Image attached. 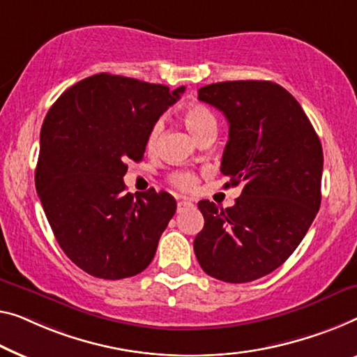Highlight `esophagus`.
Returning <instances> with one entry per match:
<instances>
[{
    "instance_id": "34e87169",
    "label": "esophagus",
    "mask_w": 357,
    "mask_h": 357,
    "mask_svg": "<svg viewBox=\"0 0 357 357\" xmlns=\"http://www.w3.org/2000/svg\"><path fill=\"white\" fill-rule=\"evenodd\" d=\"M190 206H192V202H190V200H188V199L179 200L178 202V213L188 210V208H190Z\"/></svg>"
}]
</instances>
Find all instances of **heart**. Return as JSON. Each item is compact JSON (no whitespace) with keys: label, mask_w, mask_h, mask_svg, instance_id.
<instances>
[{"label":"heart","mask_w":357,"mask_h":357,"mask_svg":"<svg viewBox=\"0 0 357 357\" xmlns=\"http://www.w3.org/2000/svg\"><path fill=\"white\" fill-rule=\"evenodd\" d=\"M181 116H183L184 125L188 126L190 135H192L197 141L202 139V137L206 135H216L218 120L215 114H213L208 107H205V105L202 104L188 105V107L183 110V115ZM160 135H162V123L160 121H157V123H153L151 130H149V135L146 137L147 152L157 151ZM172 183L176 185L178 189L192 190L197 185V176L190 172H178L172 176Z\"/></svg>","instance_id":"1"}]
</instances>
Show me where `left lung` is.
I'll return each instance as SVG.
<instances>
[{"instance_id": "obj_1", "label": "left lung", "mask_w": 357, "mask_h": 357, "mask_svg": "<svg viewBox=\"0 0 357 357\" xmlns=\"http://www.w3.org/2000/svg\"><path fill=\"white\" fill-rule=\"evenodd\" d=\"M199 99L229 123L221 160L226 185L243 184L229 208L200 200L204 229L194 252L218 280L243 284L273 273L295 252L321 206L322 146L305 110L264 79L213 83Z\"/></svg>"}]
</instances>
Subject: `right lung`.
<instances>
[{
	"label": "right lung",
	"instance_id": "add662e5",
	"mask_svg": "<svg viewBox=\"0 0 357 357\" xmlns=\"http://www.w3.org/2000/svg\"><path fill=\"white\" fill-rule=\"evenodd\" d=\"M184 89L98 73L47 112L36 192L63 253L89 275L119 280L151 264L176 200L155 189L125 192L126 162L142 160L149 130Z\"/></svg>",
	"mask_w": 357,
	"mask_h": 357
}]
</instances>
